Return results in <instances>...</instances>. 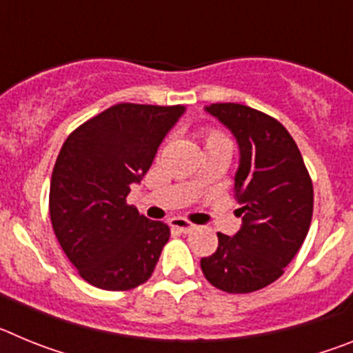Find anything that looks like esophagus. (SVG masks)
<instances>
[{
  "mask_svg": "<svg viewBox=\"0 0 353 353\" xmlns=\"http://www.w3.org/2000/svg\"><path fill=\"white\" fill-rule=\"evenodd\" d=\"M170 226L173 228V230H176V232L180 233H191L192 230H194V224L191 223V221L187 219H182V217H173V219L170 221Z\"/></svg>",
  "mask_w": 353,
  "mask_h": 353,
  "instance_id": "esophagus-1",
  "label": "esophagus"
}]
</instances>
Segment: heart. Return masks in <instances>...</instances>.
Wrapping results in <instances>:
<instances>
[{"label":"heart","mask_w":353,"mask_h":353,"mask_svg":"<svg viewBox=\"0 0 353 353\" xmlns=\"http://www.w3.org/2000/svg\"><path fill=\"white\" fill-rule=\"evenodd\" d=\"M201 138H203L205 150L208 148H217V146H226V148H232V141L228 138L226 134L221 132L219 129H214V127H208L201 132ZM199 180H192V187H198Z\"/></svg>","instance_id":"heart-1"}]
</instances>
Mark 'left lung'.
Wrapping results in <instances>:
<instances>
[{"instance_id":"1","label":"left lung","mask_w":353,"mask_h":353,"mask_svg":"<svg viewBox=\"0 0 353 353\" xmlns=\"http://www.w3.org/2000/svg\"><path fill=\"white\" fill-rule=\"evenodd\" d=\"M208 113L232 130L240 148L235 192L242 226L201 258L207 281L226 293H251L285 274L310 232L313 182L297 143L269 114L244 104H210Z\"/></svg>"}]
</instances>
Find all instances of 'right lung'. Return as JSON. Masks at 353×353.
Segmentation results:
<instances>
[{"instance_id":"obj_1","label":"right lung","mask_w":353,"mask_h":353,"mask_svg":"<svg viewBox=\"0 0 353 353\" xmlns=\"http://www.w3.org/2000/svg\"><path fill=\"white\" fill-rule=\"evenodd\" d=\"M183 105H111L70 132L51 176L49 215L61 249L97 288L125 292L148 281L170 226L127 203Z\"/></svg>"}]
</instances>
